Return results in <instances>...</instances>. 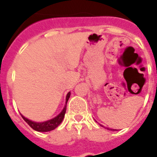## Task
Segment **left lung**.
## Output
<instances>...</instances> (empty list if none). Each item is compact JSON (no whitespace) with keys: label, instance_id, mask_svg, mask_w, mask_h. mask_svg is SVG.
<instances>
[{"label":"left lung","instance_id":"1","mask_svg":"<svg viewBox=\"0 0 157 157\" xmlns=\"http://www.w3.org/2000/svg\"><path fill=\"white\" fill-rule=\"evenodd\" d=\"M111 130H112V129H111Z\"/></svg>","mask_w":157,"mask_h":157}]
</instances>
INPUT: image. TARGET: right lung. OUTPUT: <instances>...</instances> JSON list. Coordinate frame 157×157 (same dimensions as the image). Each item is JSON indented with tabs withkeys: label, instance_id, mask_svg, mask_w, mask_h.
Here are the masks:
<instances>
[{
	"label": "right lung",
	"instance_id": "1",
	"mask_svg": "<svg viewBox=\"0 0 157 157\" xmlns=\"http://www.w3.org/2000/svg\"><path fill=\"white\" fill-rule=\"evenodd\" d=\"M70 94H71L70 92H68V94H67L66 104L67 103V101H68L69 98H70ZM66 109L67 106H65L63 110L61 112V113L58 115L56 117H54V118H53V119L51 120H49L47 121L40 122V123L32 121L27 119L26 117H24L23 116H22V115H21V116L23 117V119L24 120V121L30 125V127H32L34 130H36V131L39 132H48L51 131V130L54 129L55 128H57V127L59 126V124H61V122L63 121V120L64 116H65Z\"/></svg>",
	"mask_w": 157,
	"mask_h": 157
}]
</instances>
